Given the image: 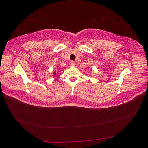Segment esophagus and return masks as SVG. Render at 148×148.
I'll return each mask as SVG.
<instances>
[{"label": "esophagus", "instance_id": "esophagus-1", "mask_svg": "<svg viewBox=\"0 0 148 148\" xmlns=\"http://www.w3.org/2000/svg\"><path fill=\"white\" fill-rule=\"evenodd\" d=\"M70 65H71V66H74L75 65V62H74V61H71V62H70Z\"/></svg>", "mask_w": 148, "mask_h": 148}]
</instances>
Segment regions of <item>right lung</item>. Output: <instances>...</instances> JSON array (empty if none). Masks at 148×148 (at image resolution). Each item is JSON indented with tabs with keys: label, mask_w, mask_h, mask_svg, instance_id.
I'll return each mask as SVG.
<instances>
[{
	"label": "right lung",
	"mask_w": 148,
	"mask_h": 148,
	"mask_svg": "<svg viewBox=\"0 0 148 148\" xmlns=\"http://www.w3.org/2000/svg\"><path fill=\"white\" fill-rule=\"evenodd\" d=\"M56 73H57L56 72V71H54V72H53V76H55V75H56ZM57 75V76H58V75Z\"/></svg>",
	"instance_id": "right-lung-1"
}]
</instances>
